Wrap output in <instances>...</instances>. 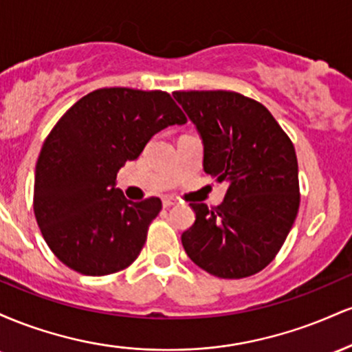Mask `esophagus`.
I'll use <instances>...</instances> for the list:
<instances>
[{"instance_id":"esophagus-1","label":"esophagus","mask_w":352,"mask_h":352,"mask_svg":"<svg viewBox=\"0 0 352 352\" xmlns=\"http://www.w3.org/2000/svg\"><path fill=\"white\" fill-rule=\"evenodd\" d=\"M162 205H164L165 208L173 207V205H177V199H175V197H164V199H162Z\"/></svg>"}]
</instances>
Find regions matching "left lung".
<instances>
[{
    "label": "left lung",
    "mask_w": 352,
    "mask_h": 352,
    "mask_svg": "<svg viewBox=\"0 0 352 352\" xmlns=\"http://www.w3.org/2000/svg\"><path fill=\"white\" fill-rule=\"evenodd\" d=\"M204 144V170L227 182L210 210L190 204L195 223L182 245L197 266L218 278L261 272L285 243L300 208L296 152L263 104L232 91L173 92Z\"/></svg>",
    "instance_id": "8db88e82"
}]
</instances>
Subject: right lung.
<instances>
[{
    "label": "right lung",
    "mask_w": 352,
    "mask_h": 352,
    "mask_svg": "<svg viewBox=\"0 0 352 352\" xmlns=\"http://www.w3.org/2000/svg\"><path fill=\"white\" fill-rule=\"evenodd\" d=\"M187 122L170 96L98 89L59 119L34 172V215L51 252L74 272L104 276L134 263L162 201L127 200L117 172L168 125Z\"/></svg>",
    "instance_id": "obj_1"
}]
</instances>
